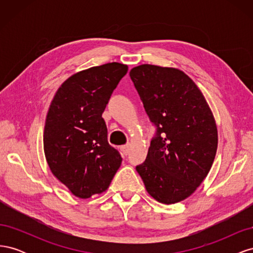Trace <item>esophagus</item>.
I'll list each match as a JSON object with an SVG mask.
<instances>
[{"label": "esophagus", "instance_id": "1", "mask_svg": "<svg viewBox=\"0 0 253 253\" xmlns=\"http://www.w3.org/2000/svg\"><path fill=\"white\" fill-rule=\"evenodd\" d=\"M120 150H121L122 153H124L125 155H127L128 154V150H129V144L127 143V144H125V145H121Z\"/></svg>", "mask_w": 253, "mask_h": 253}]
</instances>
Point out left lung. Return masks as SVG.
Returning <instances> with one entry per match:
<instances>
[{
  "label": "left lung",
  "instance_id": "1",
  "mask_svg": "<svg viewBox=\"0 0 253 253\" xmlns=\"http://www.w3.org/2000/svg\"><path fill=\"white\" fill-rule=\"evenodd\" d=\"M129 77L156 126L147 159L136 170L154 200L181 202L211 169L218 141L215 119L200 88L177 68L142 64Z\"/></svg>",
  "mask_w": 253,
  "mask_h": 253
}]
</instances>
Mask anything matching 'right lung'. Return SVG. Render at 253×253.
I'll list each match as a JSON object with an SVG mask.
<instances>
[{"instance_id": "obj_1", "label": "right lung", "mask_w": 253, "mask_h": 253, "mask_svg": "<svg viewBox=\"0 0 253 253\" xmlns=\"http://www.w3.org/2000/svg\"><path fill=\"white\" fill-rule=\"evenodd\" d=\"M127 65L94 66L71 76L53 97L45 120L43 144L51 173L77 197L100 194L121 165L108 142L102 113Z\"/></svg>"}]
</instances>
